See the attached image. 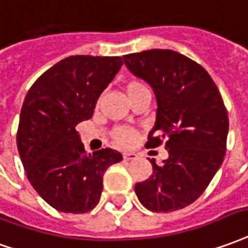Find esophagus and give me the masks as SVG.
<instances>
[{
  "instance_id": "esophagus-1",
  "label": "esophagus",
  "mask_w": 248,
  "mask_h": 248,
  "mask_svg": "<svg viewBox=\"0 0 248 248\" xmlns=\"http://www.w3.org/2000/svg\"><path fill=\"white\" fill-rule=\"evenodd\" d=\"M122 155H124V160H126V161L134 160V158H137V154L133 153V152H124Z\"/></svg>"
}]
</instances>
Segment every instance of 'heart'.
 <instances>
[{
	"label": "heart",
	"instance_id": "1",
	"mask_svg": "<svg viewBox=\"0 0 248 248\" xmlns=\"http://www.w3.org/2000/svg\"><path fill=\"white\" fill-rule=\"evenodd\" d=\"M145 88H146V86L142 82H140V80H130V82L126 83L124 91H126V95H127V98H129V96L134 95L136 93H138V91H141V90H145ZM114 140H115V142L119 143V145L127 146V145L134 142V140H136V134H134L133 130L121 127V129H117L114 131Z\"/></svg>",
	"mask_w": 248,
	"mask_h": 248
}]
</instances>
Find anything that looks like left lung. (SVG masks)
<instances>
[{"label":"left lung","instance_id":"obj_1","mask_svg":"<svg viewBox=\"0 0 248 248\" xmlns=\"http://www.w3.org/2000/svg\"><path fill=\"white\" fill-rule=\"evenodd\" d=\"M133 74L153 88L155 124L146 146L165 143L169 157L136 184L138 200L153 212L185 208L202 196L224 160L228 115L221 95L200 64L170 49L124 56Z\"/></svg>","mask_w":248,"mask_h":248}]
</instances>
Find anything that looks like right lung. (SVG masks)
Segmentation results:
<instances>
[{
	"mask_svg": "<svg viewBox=\"0 0 248 248\" xmlns=\"http://www.w3.org/2000/svg\"><path fill=\"white\" fill-rule=\"evenodd\" d=\"M118 56L76 55L60 60L29 88L17 130V149L36 192L60 212L96 207L103 174L122 154L86 153L76 124L94 114L96 100L122 67Z\"/></svg>",
	"mask_w": 248,
	"mask_h": 248,
	"instance_id": "add662e5",
	"label": "right lung"
}]
</instances>
